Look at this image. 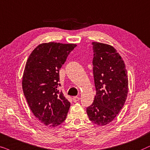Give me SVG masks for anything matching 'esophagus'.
<instances>
[{
  "label": "esophagus",
  "instance_id": "1",
  "mask_svg": "<svg viewBox=\"0 0 150 150\" xmlns=\"http://www.w3.org/2000/svg\"><path fill=\"white\" fill-rule=\"evenodd\" d=\"M80 98H79V97H77V96H75V97H73V101L74 102H77V101H78Z\"/></svg>",
  "mask_w": 150,
  "mask_h": 150
}]
</instances>
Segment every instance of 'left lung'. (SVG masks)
Returning <instances> with one entry per match:
<instances>
[{"instance_id": "left-lung-1", "label": "left lung", "mask_w": 150, "mask_h": 150, "mask_svg": "<svg viewBox=\"0 0 150 150\" xmlns=\"http://www.w3.org/2000/svg\"><path fill=\"white\" fill-rule=\"evenodd\" d=\"M93 45L96 95L86 112L92 122L101 126L112 121L122 109L128 79L124 61L112 46L97 42Z\"/></svg>"}]
</instances>
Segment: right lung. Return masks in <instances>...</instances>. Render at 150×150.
Here are the masks:
<instances>
[{
	"label": "right lung",
	"mask_w": 150,
	"mask_h": 150,
	"mask_svg": "<svg viewBox=\"0 0 150 150\" xmlns=\"http://www.w3.org/2000/svg\"><path fill=\"white\" fill-rule=\"evenodd\" d=\"M75 44H40L31 52L24 70L23 90L32 112L45 125L57 127L67 118L71 103L63 93L59 71Z\"/></svg>",
	"instance_id": "add662e5"
}]
</instances>
